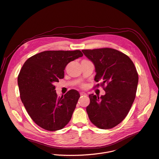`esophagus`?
I'll return each instance as SVG.
<instances>
[{"label": "esophagus", "instance_id": "obj_1", "mask_svg": "<svg viewBox=\"0 0 159 159\" xmlns=\"http://www.w3.org/2000/svg\"><path fill=\"white\" fill-rule=\"evenodd\" d=\"M80 96H87V94L85 93H80Z\"/></svg>", "mask_w": 159, "mask_h": 159}]
</instances>
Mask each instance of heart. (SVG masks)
<instances>
[{"mask_svg":"<svg viewBox=\"0 0 159 159\" xmlns=\"http://www.w3.org/2000/svg\"><path fill=\"white\" fill-rule=\"evenodd\" d=\"M82 87H84V85H82Z\"/></svg>","mask_w":159,"mask_h":159,"instance_id":"1","label":"heart"}]
</instances>
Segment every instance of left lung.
Instances as JSON below:
<instances>
[{
  "instance_id": "8db88e82",
  "label": "left lung",
  "mask_w": 159,
  "mask_h": 159,
  "mask_svg": "<svg viewBox=\"0 0 159 159\" xmlns=\"http://www.w3.org/2000/svg\"><path fill=\"white\" fill-rule=\"evenodd\" d=\"M94 65L96 84L106 92L100 98L90 94L86 108L91 122L97 127L108 129L119 124L134 102L138 83L136 68L129 57L112 48L82 50Z\"/></svg>"
}]
</instances>
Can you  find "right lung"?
I'll list each match as a JSON object with an SVG mask.
<instances>
[{
    "mask_svg": "<svg viewBox=\"0 0 159 159\" xmlns=\"http://www.w3.org/2000/svg\"><path fill=\"white\" fill-rule=\"evenodd\" d=\"M82 56L79 50L46 51L29 57L23 65L18 77L20 98L40 127L55 131L70 122L80 94L71 89L57 97L54 84L64 78L68 63Z\"/></svg>",
    "mask_w": 159,
    "mask_h": 159,
    "instance_id": "obj_1",
    "label": "right lung"
}]
</instances>
